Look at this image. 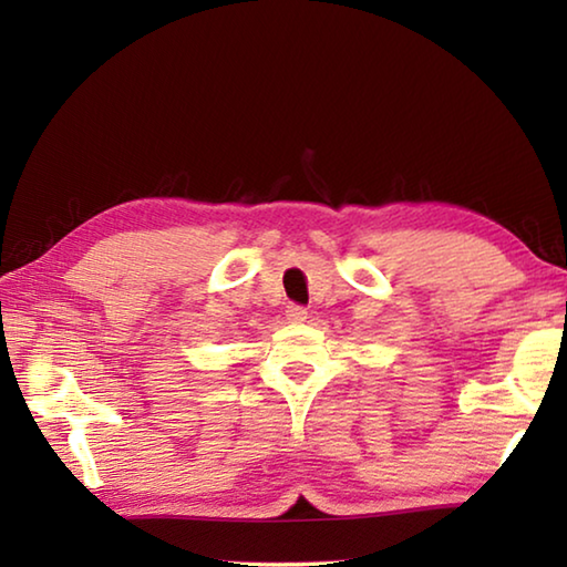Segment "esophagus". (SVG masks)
<instances>
[{
    "mask_svg": "<svg viewBox=\"0 0 567 567\" xmlns=\"http://www.w3.org/2000/svg\"><path fill=\"white\" fill-rule=\"evenodd\" d=\"M285 315H287V320H290V322H302V320H307V310H305V307H302V305H295V302L287 305Z\"/></svg>",
    "mask_w": 567,
    "mask_h": 567,
    "instance_id": "esophagus-1",
    "label": "esophagus"
}]
</instances>
